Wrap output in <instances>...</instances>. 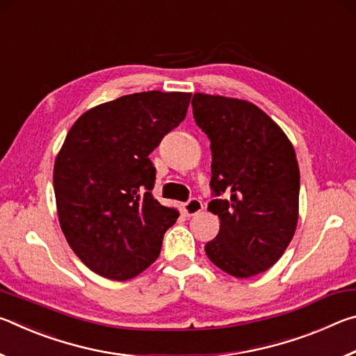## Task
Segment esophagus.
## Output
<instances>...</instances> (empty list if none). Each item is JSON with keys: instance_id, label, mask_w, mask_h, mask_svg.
<instances>
[{"instance_id": "obj_1", "label": "esophagus", "mask_w": 356, "mask_h": 356, "mask_svg": "<svg viewBox=\"0 0 356 356\" xmlns=\"http://www.w3.org/2000/svg\"><path fill=\"white\" fill-rule=\"evenodd\" d=\"M202 209H204V204L200 200H196V197H193V200L184 204V212L186 216L197 215L200 212H202Z\"/></svg>"}]
</instances>
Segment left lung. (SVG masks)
<instances>
[{"label": "left lung", "mask_w": 356, "mask_h": 356, "mask_svg": "<svg viewBox=\"0 0 356 356\" xmlns=\"http://www.w3.org/2000/svg\"><path fill=\"white\" fill-rule=\"evenodd\" d=\"M193 116L212 149L215 195L209 202L220 232L206 243L216 267L250 278L278 262L298 221L300 170L292 143L275 120L248 100L196 92Z\"/></svg>", "instance_id": "1"}]
</instances>
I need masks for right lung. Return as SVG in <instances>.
Returning a JSON list of instances; mask_svg holds the SVG:
<instances>
[{"instance_id": "add662e5", "label": "right lung", "mask_w": 356, "mask_h": 356, "mask_svg": "<svg viewBox=\"0 0 356 356\" xmlns=\"http://www.w3.org/2000/svg\"><path fill=\"white\" fill-rule=\"evenodd\" d=\"M191 92L122 95L83 113L59 149L53 170L65 240L100 276L127 281L160 254L179 212L152 195L149 154L186 116Z\"/></svg>"}]
</instances>
